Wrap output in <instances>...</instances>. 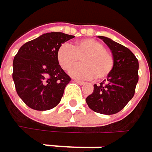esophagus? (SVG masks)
Instances as JSON below:
<instances>
[{
    "label": "esophagus",
    "instance_id": "esophagus-1",
    "mask_svg": "<svg viewBox=\"0 0 152 152\" xmlns=\"http://www.w3.org/2000/svg\"><path fill=\"white\" fill-rule=\"evenodd\" d=\"M74 81L76 82V83H78V84H80V85H83V84H84V83H85L84 82H83V81H80V80H76V79H75Z\"/></svg>",
    "mask_w": 152,
    "mask_h": 152
}]
</instances>
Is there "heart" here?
<instances>
[{
	"instance_id": "b5f03b06",
	"label": "heart",
	"mask_w": 152,
	"mask_h": 152,
	"mask_svg": "<svg viewBox=\"0 0 152 152\" xmlns=\"http://www.w3.org/2000/svg\"><path fill=\"white\" fill-rule=\"evenodd\" d=\"M80 58L84 63L74 67ZM56 59L66 71L74 66L69 74L77 79H104L111 73L114 64L113 54L94 39H81L73 46L62 44L57 50Z\"/></svg>"
}]
</instances>
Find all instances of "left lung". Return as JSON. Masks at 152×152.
I'll return each mask as SVG.
<instances>
[{"mask_svg":"<svg viewBox=\"0 0 152 152\" xmlns=\"http://www.w3.org/2000/svg\"><path fill=\"white\" fill-rule=\"evenodd\" d=\"M99 38L112 51L114 64L107 78L99 85L94 84L93 92L86 98V103L96 113L114 114L134 97L138 82V60L126 46L106 37Z\"/></svg>","mask_w":152,"mask_h":152,"instance_id":"8db88e82","label":"left lung"}]
</instances>
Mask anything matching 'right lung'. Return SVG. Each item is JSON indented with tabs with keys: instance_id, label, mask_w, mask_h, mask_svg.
<instances>
[{
	"instance_id": "obj_1",
	"label": "right lung",
	"mask_w": 152,
	"mask_h": 152,
	"mask_svg": "<svg viewBox=\"0 0 152 152\" xmlns=\"http://www.w3.org/2000/svg\"><path fill=\"white\" fill-rule=\"evenodd\" d=\"M75 36L47 32L20 47L13 61V80L21 99L31 109L57 106L71 78L59 65L58 48Z\"/></svg>"
}]
</instances>
